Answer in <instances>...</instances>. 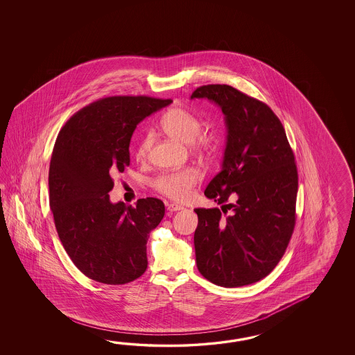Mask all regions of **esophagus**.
<instances>
[{
  "mask_svg": "<svg viewBox=\"0 0 355 355\" xmlns=\"http://www.w3.org/2000/svg\"><path fill=\"white\" fill-rule=\"evenodd\" d=\"M182 209V207L179 205V204L176 203H170L167 204V211H181Z\"/></svg>",
  "mask_w": 355,
  "mask_h": 355,
  "instance_id": "34e87169",
  "label": "esophagus"
}]
</instances>
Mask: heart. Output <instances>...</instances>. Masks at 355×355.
Masks as SVG:
<instances>
[{
    "instance_id": "1",
    "label": "heart",
    "mask_w": 355,
    "mask_h": 355,
    "mask_svg": "<svg viewBox=\"0 0 355 355\" xmlns=\"http://www.w3.org/2000/svg\"><path fill=\"white\" fill-rule=\"evenodd\" d=\"M200 121L194 114L181 107L167 110L161 118V128L167 136L188 144V147L196 155H211L218 146L219 136L216 130L200 132ZM151 147V137L146 136L137 147V159H144ZM200 180V174L193 167H185L178 171L159 175L153 181V188L164 196L175 200H184L190 194V190Z\"/></svg>"
}]
</instances>
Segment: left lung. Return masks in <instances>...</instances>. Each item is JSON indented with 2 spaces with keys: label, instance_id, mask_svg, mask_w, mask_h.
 Returning a JSON list of instances; mask_svg holds the SVG:
<instances>
[{
  "label": "left lung",
  "instance_id": "1",
  "mask_svg": "<svg viewBox=\"0 0 355 355\" xmlns=\"http://www.w3.org/2000/svg\"><path fill=\"white\" fill-rule=\"evenodd\" d=\"M190 98L222 109L227 142L222 168L204 196L222 204L196 208V266L220 287L265 278L287 250L295 225L298 173L286 130L269 106L228 85L198 87ZM232 197L234 204L227 200Z\"/></svg>",
  "mask_w": 355,
  "mask_h": 355
}]
</instances>
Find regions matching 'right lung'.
<instances>
[{
    "label": "right lung",
    "instance_id": "right-lung-1",
    "mask_svg": "<svg viewBox=\"0 0 355 355\" xmlns=\"http://www.w3.org/2000/svg\"><path fill=\"white\" fill-rule=\"evenodd\" d=\"M171 98L112 96L85 106L55 139L49 166V205L60 242L87 278L125 284L147 269V240L165 216L157 198L136 207L112 203L113 175L129 166L137 124Z\"/></svg>",
    "mask_w": 355,
    "mask_h": 355
}]
</instances>
